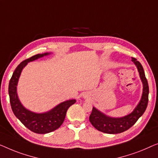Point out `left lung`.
Instances as JSON below:
<instances>
[{
	"label": "left lung",
	"mask_w": 158,
	"mask_h": 158,
	"mask_svg": "<svg viewBox=\"0 0 158 158\" xmlns=\"http://www.w3.org/2000/svg\"><path fill=\"white\" fill-rule=\"evenodd\" d=\"M132 61L136 65L139 77L143 84V95L139 104L130 114L123 117H111L104 114L100 111L93 107L92 112L89 116L91 124L100 132L106 134H117L123 132L132 127L138 120L146 110L148 104L149 86L142 64L135 58L132 57Z\"/></svg>",
	"instance_id": "obj_1"
}]
</instances>
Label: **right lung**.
<instances>
[{
    "mask_svg": "<svg viewBox=\"0 0 158 158\" xmlns=\"http://www.w3.org/2000/svg\"><path fill=\"white\" fill-rule=\"evenodd\" d=\"M48 54V53L36 54L22 61L15 69L8 85L10 103L15 116L26 127L37 134H46L59 128L64 123L69 107L76 102L75 99H70L59 104L48 112L35 113L26 109L20 102L17 94L16 86L23 69L28 62Z\"/></svg>",
    "mask_w": 158,
    "mask_h": 158,
    "instance_id": "obj_1",
    "label": "right lung"
}]
</instances>
